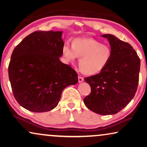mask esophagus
I'll use <instances>...</instances> for the list:
<instances>
[{"label": "esophagus", "mask_w": 147, "mask_h": 147, "mask_svg": "<svg viewBox=\"0 0 147 147\" xmlns=\"http://www.w3.org/2000/svg\"><path fill=\"white\" fill-rule=\"evenodd\" d=\"M78 82H82L84 81V78L83 77H81V76H78Z\"/></svg>", "instance_id": "obj_1"}]
</instances>
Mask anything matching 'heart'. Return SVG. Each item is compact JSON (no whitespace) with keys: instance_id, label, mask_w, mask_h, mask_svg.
Returning a JSON list of instances; mask_svg holds the SVG:
<instances>
[{"instance_id":"heart-1","label":"heart","mask_w":147,"mask_h":147,"mask_svg":"<svg viewBox=\"0 0 147 147\" xmlns=\"http://www.w3.org/2000/svg\"><path fill=\"white\" fill-rule=\"evenodd\" d=\"M65 61L71 63L80 57L78 65L83 73L99 74L106 68L112 58V50L107 44L94 38H76L73 44L65 42L62 47Z\"/></svg>"}]
</instances>
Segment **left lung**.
<instances>
[{"mask_svg":"<svg viewBox=\"0 0 147 147\" xmlns=\"http://www.w3.org/2000/svg\"><path fill=\"white\" fill-rule=\"evenodd\" d=\"M102 36L108 39L112 58L103 71L84 78L92 92L84 103L95 113L109 115L118 113L134 98L139 83L141 63L129 44L113 34Z\"/></svg>","mask_w":147,"mask_h":147,"instance_id":"obj_1","label":"left lung"}]
</instances>
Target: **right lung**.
Masks as SVG:
<instances>
[{
  "label": "right lung",
  "instance_id": "add662e5",
  "mask_svg": "<svg viewBox=\"0 0 147 147\" xmlns=\"http://www.w3.org/2000/svg\"><path fill=\"white\" fill-rule=\"evenodd\" d=\"M62 31H36L25 37L11 55L8 76L15 99L34 113L52 110L64 88L78 83V74L60 61Z\"/></svg>",
  "mask_w": 147,
  "mask_h": 147
}]
</instances>
